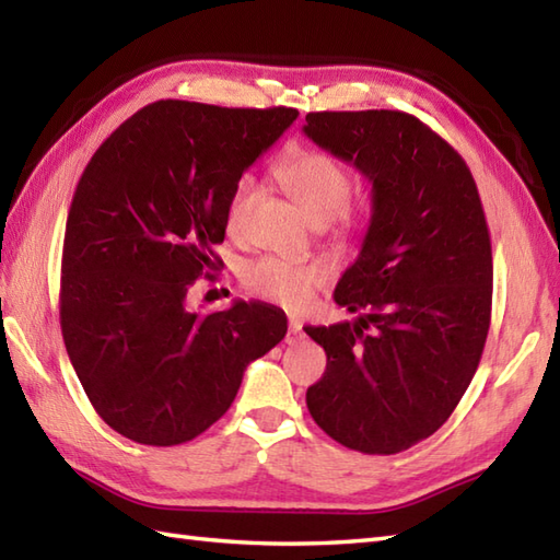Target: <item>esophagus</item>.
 I'll return each instance as SVG.
<instances>
[{"mask_svg":"<svg viewBox=\"0 0 560 560\" xmlns=\"http://www.w3.org/2000/svg\"><path fill=\"white\" fill-rule=\"evenodd\" d=\"M301 339H303V327H301V323L291 319L289 331H287V343H299Z\"/></svg>","mask_w":560,"mask_h":560,"instance_id":"obj_1","label":"esophagus"}]
</instances>
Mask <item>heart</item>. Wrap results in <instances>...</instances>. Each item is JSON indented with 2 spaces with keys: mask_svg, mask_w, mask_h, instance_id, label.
I'll use <instances>...</instances> for the list:
<instances>
[{
  "mask_svg": "<svg viewBox=\"0 0 560 560\" xmlns=\"http://www.w3.org/2000/svg\"><path fill=\"white\" fill-rule=\"evenodd\" d=\"M277 177L307 221L325 225L337 219L341 235L361 231L359 217L349 211L351 175L335 156L323 151H295L279 163ZM255 199V180L243 177L225 205V231L231 235L245 233ZM243 283L255 295L295 311L311 301L315 289L325 287L327 271L317 265H299L281 257H259L243 269Z\"/></svg>",
  "mask_w": 560,
  "mask_h": 560,
  "instance_id": "1",
  "label": "heart"
}]
</instances>
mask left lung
<instances>
[{
  "mask_svg": "<svg viewBox=\"0 0 560 560\" xmlns=\"http://www.w3.org/2000/svg\"><path fill=\"white\" fill-rule=\"evenodd\" d=\"M303 132L373 187L361 253L335 289L359 317L303 327L327 353L307 409L343 447L397 455L450 419L481 361L493 257L479 189L407 113H307Z\"/></svg>",
  "mask_w": 560,
  "mask_h": 560,
  "instance_id": "left-lung-1",
  "label": "left lung"
}]
</instances>
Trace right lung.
<instances>
[{
	"instance_id": "obj_1",
	"label": "right lung",
	"mask_w": 560,
	"mask_h": 560,
	"mask_svg": "<svg viewBox=\"0 0 560 560\" xmlns=\"http://www.w3.org/2000/svg\"><path fill=\"white\" fill-rule=\"evenodd\" d=\"M295 108L159 101L93 153L71 199L59 325L79 383L113 431L180 445L229 411L245 368L287 337L259 301L195 313L217 271L225 205L241 175L293 125Z\"/></svg>"
}]
</instances>
